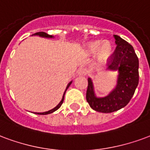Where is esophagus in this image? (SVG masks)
Masks as SVG:
<instances>
[{"mask_svg":"<svg viewBox=\"0 0 150 150\" xmlns=\"http://www.w3.org/2000/svg\"><path fill=\"white\" fill-rule=\"evenodd\" d=\"M77 74L79 75H81V76H83V75H85L86 74V70L83 67H81L77 71Z\"/></svg>","mask_w":150,"mask_h":150,"instance_id":"34e87169","label":"esophagus"}]
</instances>
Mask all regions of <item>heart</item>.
<instances>
[{
    "label": "heart",
    "mask_w": 150,
    "mask_h": 150,
    "mask_svg": "<svg viewBox=\"0 0 150 150\" xmlns=\"http://www.w3.org/2000/svg\"><path fill=\"white\" fill-rule=\"evenodd\" d=\"M101 41L91 42L87 45V52L90 54H95L98 51V59L101 61L106 60L112 52V45L110 42H104L102 45Z\"/></svg>",
    "instance_id": "b5f03b06"
}]
</instances>
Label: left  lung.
I'll return each mask as SVG.
<instances>
[{"mask_svg":"<svg viewBox=\"0 0 150 150\" xmlns=\"http://www.w3.org/2000/svg\"><path fill=\"white\" fill-rule=\"evenodd\" d=\"M115 38L117 46L108 59V64L109 69L119 72L115 89L106 97L97 98L91 79H87L86 101L92 109L102 113H111L126 106L133 97L139 81V62L134 47L118 35H115Z\"/></svg>","mask_w":150,"mask_h":150,"instance_id":"8db88e82","label":"left lung"}]
</instances>
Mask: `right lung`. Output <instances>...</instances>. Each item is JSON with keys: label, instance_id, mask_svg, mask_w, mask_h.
Here are the masks:
<instances>
[{"label": "right lung", "instance_id": "1", "mask_svg": "<svg viewBox=\"0 0 150 150\" xmlns=\"http://www.w3.org/2000/svg\"><path fill=\"white\" fill-rule=\"evenodd\" d=\"M35 35H40V36H43V37H52V35H48V34H47L46 33H44V32H39V33H35ZM71 82L68 85H67V89L69 87V86L71 85ZM66 89V90H67ZM65 92H66V91H65ZM65 92H64V96H63V98H62V100H61V102L59 103L57 106H55V108H53L52 110H48V111L47 112H43V113H35V114H37V115H48V114H51V113H52V112L55 111L56 110H58L59 107L61 106V105L63 104V103H64V95H65Z\"/></svg>", "mask_w": 150, "mask_h": 150}]
</instances>
